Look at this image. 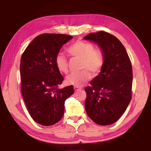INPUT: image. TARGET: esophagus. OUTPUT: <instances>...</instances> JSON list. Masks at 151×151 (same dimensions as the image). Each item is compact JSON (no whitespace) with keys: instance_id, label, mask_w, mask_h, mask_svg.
Instances as JSON below:
<instances>
[{"instance_id":"esophagus-1","label":"esophagus","mask_w":151,"mask_h":151,"mask_svg":"<svg viewBox=\"0 0 151 151\" xmlns=\"http://www.w3.org/2000/svg\"><path fill=\"white\" fill-rule=\"evenodd\" d=\"M74 89H75V92H77V91H79L81 89V88L80 87V86H74Z\"/></svg>"}]
</instances>
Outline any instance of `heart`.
I'll list each match as a JSON object with an SVG mask.
<instances>
[{"instance_id": "b5f03b06", "label": "heart", "mask_w": 151, "mask_h": 151, "mask_svg": "<svg viewBox=\"0 0 151 151\" xmlns=\"http://www.w3.org/2000/svg\"><path fill=\"white\" fill-rule=\"evenodd\" d=\"M70 56L81 59V72L72 73L67 76L66 81L68 85L81 86L91 78V75L98 74L101 71L105 61L103 51L101 48H94L90 42L77 40L66 48ZM55 65L60 73L66 74L68 71L67 58L63 55L58 53L55 59Z\"/></svg>"}]
</instances>
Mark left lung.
<instances>
[{
	"label": "left lung",
	"instance_id": "1",
	"mask_svg": "<svg viewBox=\"0 0 151 151\" xmlns=\"http://www.w3.org/2000/svg\"><path fill=\"white\" fill-rule=\"evenodd\" d=\"M84 39L97 43L105 57L101 73L85 89L86 112L99 125L113 124L123 114L132 98L131 60L121 42L109 32L91 33Z\"/></svg>",
	"mask_w": 151,
	"mask_h": 151
}]
</instances>
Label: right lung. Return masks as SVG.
Here are the masks:
<instances>
[{
    "instance_id": "1",
    "label": "right lung",
    "mask_w": 151,
    "mask_h": 151,
    "mask_svg": "<svg viewBox=\"0 0 151 151\" xmlns=\"http://www.w3.org/2000/svg\"><path fill=\"white\" fill-rule=\"evenodd\" d=\"M73 39L62 34L40 35L33 39L20 59L21 93L30 116L44 126L57 123L63 116L65 102L74 93L72 85L58 88L64 80L55 59L61 47Z\"/></svg>"
}]
</instances>
